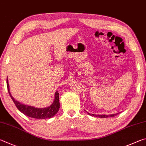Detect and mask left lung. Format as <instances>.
Returning a JSON list of instances; mask_svg holds the SVG:
<instances>
[{
	"label": "left lung",
	"instance_id": "1",
	"mask_svg": "<svg viewBox=\"0 0 146 146\" xmlns=\"http://www.w3.org/2000/svg\"><path fill=\"white\" fill-rule=\"evenodd\" d=\"M87 112V111H86ZM88 113V112H87ZM119 113H114V114H111V115H94V114H90V113H88V115H90L92 116H94V117H100V118H107V117H114L117 115V114H118Z\"/></svg>",
	"mask_w": 146,
	"mask_h": 146
}]
</instances>
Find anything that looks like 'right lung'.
Returning a JSON list of instances; mask_svg holds the SVG:
<instances>
[{"instance_id":"add662e5","label":"right lung","mask_w":146,"mask_h":146,"mask_svg":"<svg viewBox=\"0 0 146 146\" xmlns=\"http://www.w3.org/2000/svg\"><path fill=\"white\" fill-rule=\"evenodd\" d=\"M7 90L10 97L13 101L14 103L16 105L17 108L19 110L27 115L32 118L38 119H50L55 115L59 111L60 108V101H59V93L58 91H56L54 94V99L53 103L49 106L46 107V108H36L35 106L26 105L24 104L19 101H16L13 98L11 92L9 90V86L8 83V80L7 79Z\"/></svg>"}]
</instances>
